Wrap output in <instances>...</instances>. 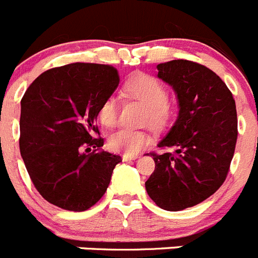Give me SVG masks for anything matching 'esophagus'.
I'll list each match as a JSON object with an SVG mask.
<instances>
[{
    "label": "esophagus",
    "instance_id": "1",
    "mask_svg": "<svg viewBox=\"0 0 258 258\" xmlns=\"http://www.w3.org/2000/svg\"><path fill=\"white\" fill-rule=\"evenodd\" d=\"M139 158V155H127V154H124L123 156H122V160H123V162H128V160H135V159H137Z\"/></svg>",
    "mask_w": 258,
    "mask_h": 258
}]
</instances>
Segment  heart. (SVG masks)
<instances>
[{
	"label": "heart",
	"mask_w": 258,
	"mask_h": 258,
	"mask_svg": "<svg viewBox=\"0 0 258 258\" xmlns=\"http://www.w3.org/2000/svg\"><path fill=\"white\" fill-rule=\"evenodd\" d=\"M124 99L135 100L144 105L141 123L149 124L155 132L168 128L174 115L173 103L168 99V90L159 79L146 74L135 75L127 79L121 89ZM98 118L104 127L112 128L118 119V103L113 96H108L99 104ZM151 137L146 130L122 128L109 137L112 150L127 155H135L150 144Z\"/></svg>",
	"instance_id": "b5f03b06"
}]
</instances>
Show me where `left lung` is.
<instances>
[{"instance_id": "1", "label": "left lung", "mask_w": 258, "mask_h": 258, "mask_svg": "<svg viewBox=\"0 0 258 258\" xmlns=\"http://www.w3.org/2000/svg\"><path fill=\"white\" fill-rule=\"evenodd\" d=\"M158 76L173 86L179 114L159 148L155 169L145 182L159 208L179 211L215 194L230 169L238 137L235 102L218 75L204 64L173 59L158 64Z\"/></svg>"}]
</instances>
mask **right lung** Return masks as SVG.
<instances>
[{
	"instance_id": "right-lung-1",
	"label": "right lung",
	"mask_w": 258,
	"mask_h": 258,
	"mask_svg": "<svg viewBox=\"0 0 258 258\" xmlns=\"http://www.w3.org/2000/svg\"><path fill=\"white\" fill-rule=\"evenodd\" d=\"M118 83L110 64L75 62L47 70L26 89L20 154L37 191L53 205L85 211L107 191L122 159L102 150L104 140L94 135L99 104Z\"/></svg>"
}]
</instances>
